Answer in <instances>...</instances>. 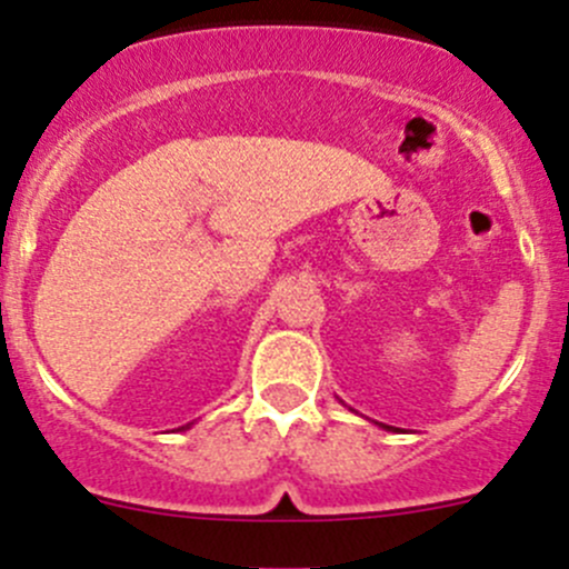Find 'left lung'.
I'll list each match as a JSON object with an SVG mask.
<instances>
[{
    "instance_id": "8db88e82",
    "label": "left lung",
    "mask_w": 569,
    "mask_h": 569,
    "mask_svg": "<svg viewBox=\"0 0 569 569\" xmlns=\"http://www.w3.org/2000/svg\"><path fill=\"white\" fill-rule=\"evenodd\" d=\"M382 429H393V427H386V423H382Z\"/></svg>"
}]
</instances>
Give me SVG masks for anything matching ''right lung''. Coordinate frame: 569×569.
<instances>
[{
    "label": "right lung",
    "instance_id": "obj_1",
    "mask_svg": "<svg viewBox=\"0 0 569 569\" xmlns=\"http://www.w3.org/2000/svg\"><path fill=\"white\" fill-rule=\"evenodd\" d=\"M187 427H189V423H187ZM187 427H181V429H187Z\"/></svg>",
    "mask_w": 569,
    "mask_h": 569
}]
</instances>
